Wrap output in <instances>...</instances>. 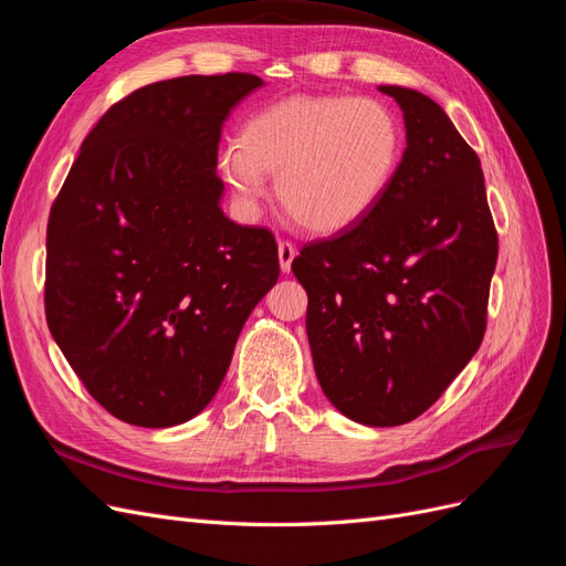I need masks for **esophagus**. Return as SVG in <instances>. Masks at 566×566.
I'll return each mask as SVG.
<instances>
[{"label": "esophagus", "instance_id": "esophagus-1", "mask_svg": "<svg viewBox=\"0 0 566 566\" xmlns=\"http://www.w3.org/2000/svg\"><path fill=\"white\" fill-rule=\"evenodd\" d=\"M295 256H297L295 243H290V241H281L279 243V262H281V271L283 273H290V266H293Z\"/></svg>", "mask_w": 566, "mask_h": 566}]
</instances>
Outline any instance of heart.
Listing matches in <instances>:
<instances>
[{"label":"heart","instance_id":"b5f03b06","mask_svg":"<svg viewBox=\"0 0 566 566\" xmlns=\"http://www.w3.org/2000/svg\"><path fill=\"white\" fill-rule=\"evenodd\" d=\"M399 115L382 101L290 96L254 113L238 146L219 153L235 200L254 210L276 175V193L297 224L339 233L364 221L387 196L403 160Z\"/></svg>","mask_w":566,"mask_h":566}]
</instances>
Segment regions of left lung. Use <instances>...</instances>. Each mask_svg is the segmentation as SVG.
Instances as JSON below:
<instances>
[{"mask_svg": "<svg viewBox=\"0 0 566 566\" xmlns=\"http://www.w3.org/2000/svg\"><path fill=\"white\" fill-rule=\"evenodd\" d=\"M403 113L406 150L382 202L304 245L306 337L318 385L354 422L416 420L470 364L486 331L499 235L476 153L416 90L378 87Z\"/></svg>", "mask_w": 566, "mask_h": 566, "instance_id": "1", "label": "left lung"}]
</instances>
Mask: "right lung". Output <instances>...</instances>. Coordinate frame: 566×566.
Returning <instances> with one entry per match:
<instances>
[{"label":"right lung","mask_w":566,"mask_h":566,"mask_svg":"<svg viewBox=\"0 0 566 566\" xmlns=\"http://www.w3.org/2000/svg\"><path fill=\"white\" fill-rule=\"evenodd\" d=\"M248 73L163 80L117 101L51 205L44 310L108 413L172 427L208 406L250 312L279 281L271 231L221 210L217 148Z\"/></svg>","instance_id":"right-lung-1"}]
</instances>
